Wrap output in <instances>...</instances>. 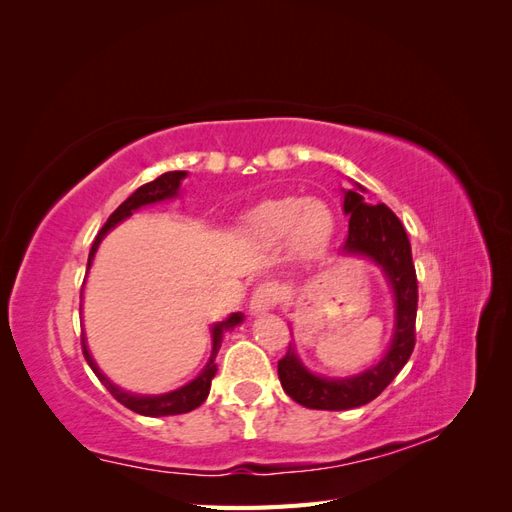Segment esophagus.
<instances>
[{
    "label": "esophagus",
    "mask_w": 512,
    "mask_h": 512,
    "mask_svg": "<svg viewBox=\"0 0 512 512\" xmlns=\"http://www.w3.org/2000/svg\"><path fill=\"white\" fill-rule=\"evenodd\" d=\"M280 297H282V288L277 284H271V282L260 284L250 299V314L260 316V314L271 312V309L277 305V301H280Z\"/></svg>",
    "instance_id": "34e87169"
}]
</instances>
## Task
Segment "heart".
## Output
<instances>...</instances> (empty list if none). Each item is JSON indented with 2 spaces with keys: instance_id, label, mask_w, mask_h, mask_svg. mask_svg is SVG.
<instances>
[{
  "instance_id": "b5f03b06",
  "label": "heart",
  "mask_w": 512,
  "mask_h": 512,
  "mask_svg": "<svg viewBox=\"0 0 512 512\" xmlns=\"http://www.w3.org/2000/svg\"><path fill=\"white\" fill-rule=\"evenodd\" d=\"M335 230V215L320 198L286 196L256 207L243 224L245 239L277 247L288 241L299 256H318L327 250Z\"/></svg>"
}]
</instances>
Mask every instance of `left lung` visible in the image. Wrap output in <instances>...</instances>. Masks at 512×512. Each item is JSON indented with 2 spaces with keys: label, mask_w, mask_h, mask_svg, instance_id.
I'll return each instance as SVG.
<instances>
[{
  "label": "left lung",
  "mask_w": 512,
  "mask_h": 512,
  "mask_svg": "<svg viewBox=\"0 0 512 512\" xmlns=\"http://www.w3.org/2000/svg\"><path fill=\"white\" fill-rule=\"evenodd\" d=\"M350 183L352 188L342 190L344 213L350 222L339 256L363 258L380 269L393 297V333L376 363L344 378L314 374L290 344L284 359L277 363V376L286 395L312 410H352L369 404L395 380L414 350L418 286L408 235L389 207L369 205L363 198V185Z\"/></svg>",
  "instance_id": "obj_1"
}]
</instances>
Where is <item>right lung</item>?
<instances>
[{"instance_id": "obj_1", "label": "right lung", "mask_w": 512, "mask_h": 512, "mask_svg": "<svg viewBox=\"0 0 512 512\" xmlns=\"http://www.w3.org/2000/svg\"><path fill=\"white\" fill-rule=\"evenodd\" d=\"M185 177H188V170H170V173L160 175L156 181L141 185V188H138L128 200H123V203L113 211L111 218L106 220L102 230L98 232L94 245H91L89 260H87V275H89L91 265H94V258L98 254V247H100V243L104 241V237L108 235V232H111L123 220H128L130 215L134 211H138V209L164 203V200L179 198L181 196V183H183ZM81 301H83V290H81ZM243 318L245 316L241 312H235V314H230L228 318H224L222 322L211 324V354H209V361L203 367V371H200V374L194 380L179 386V389L168 391V393H160V395H141V393H132V391L121 389L119 384H115L98 367L96 359L89 352L87 335L85 333H83V339H81V342H83V354H85V361L89 363V367L94 369V374L98 376V380L108 389V393H111L119 401V404L130 408L132 412L143 414V416L185 414V412H190V410H196L207 399L209 389H211V380L215 378V371H218V363H215V356H218V350L222 346L224 333L237 329L239 324H243Z\"/></svg>"}]
</instances>
